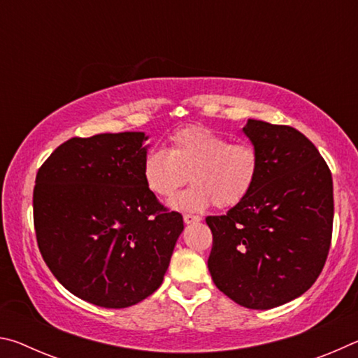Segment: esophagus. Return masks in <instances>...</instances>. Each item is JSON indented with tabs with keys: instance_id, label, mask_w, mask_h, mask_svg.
<instances>
[{
	"instance_id": "esophagus-1",
	"label": "esophagus",
	"mask_w": 358,
	"mask_h": 358,
	"mask_svg": "<svg viewBox=\"0 0 358 358\" xmlns=\"http://www.w3.org/2000/svg\"><path fill=\"white\" fill-rule=\"evenodd\" d=\"M183 221H185V224H194V222L201 221V216H197V215H185L183 216Z\"/></svg>"
}]
</instances>
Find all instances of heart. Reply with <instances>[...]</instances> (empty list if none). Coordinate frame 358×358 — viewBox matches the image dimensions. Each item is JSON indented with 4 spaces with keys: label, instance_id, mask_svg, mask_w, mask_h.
Wrapping results in <instances>:
<instances>
[{
    "label": "heart",
    "instance_id": "obj_1",
    "mask_svg": "<svg viewBox=\"0 0 358 358\" xmlns=\"http://www.w3.org/2000/svg\"><path fill=\"white\" fill-rule=\"evenodd\" d=\"M260 172V156L250 142H229L205 126H187L169 138V151L153 148L143 157L145 186L161 199H172L187 178L189 189L172 201L181 211H203L211 205L230 208L245 201Z\"/></svg>",
    "mask_w": 358,
    "mask_h": 358
}]
</instances>
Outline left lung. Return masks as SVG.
<instances>
[{"mask_svg":"<svg viewBox=\"0 0 358 358\" xmlns=\"http://www.w3.org/2000/svg\"><path fill=\"white\" fill-rule=\"evenodd\" d=\"M260 156L259 178L243 202L208 216L216 287L251 310H270L310 289L329 256L331 172L310 138L290 126L248 120Z\"/></svg>","mask_w":358,"mask_h":358,"instance_id":"8db88e82","label":"left lung"}]
</instances>
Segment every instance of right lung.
<instances>
[{"label": "right lung", "mask_w": 358, "mask_h": 358, "mask_svg": "<svg viewBox=\"0 0 358 358\" xmlns=\"http://www.w3.org/2000/svg\"><path fill=\"white\" fill-rule=\"evenodd\" d=\"M145 132L72 137L36 175L34 229L63 286L93 305L128 308L161 286L183 216L143 183Z\"/></svg>", "instance_id": "add662e5"}]
</instances>
